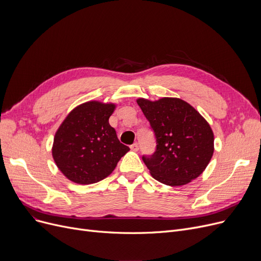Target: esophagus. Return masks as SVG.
Listing matches in <instances>:
<instances>
[{"mask_svg":"<svg viewBox=\"0 0 261 261\" xmlns=\"http://www.w3.org/2000/svg\"><path fill=\"white\" fill-rule=\"evenodd\" d=\"M130 148H131L132 151H139V149H140V147H139V144H136V143L132 144V145L130 146Z\"/></svg>","mask_w":261,"mask_h":261,"instance_id":"esophagus-1","label":"esophagus"}]
</instances>
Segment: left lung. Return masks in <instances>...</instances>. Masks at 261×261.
Returning <instances> with one entry per match:
<instances>
[{"label":"left lung","mask_w":261,"mask_h":261,"mask_svg":"<svg viewBox=\"0 0 261 261\" xmlns=\"http://www.w3.org/2000/svg\"><path fill=\"white\" fill-rule=\"evenodd\" d=\"M136 101L156 141L154 153L142 158L151 175L169 186H182L197 179L214 153V133L208 122L180 98Z\"/></svg>","instance_id":"left-lung-1"}]
</instances>
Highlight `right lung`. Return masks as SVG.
I'll list each match as a JSON object with an SVG mask.
<instances>
[{
	"label": "right lung",
	"instance_id": "add662e5",
	"mask_svg": "<svg viewBox=\"0 0 261 261\" xmlns=\"http://www.w3.org/2000/svg\"><path fill=\"white\" fill-rule=\"evenodd\" d=\"M115 105L88 101L76 107L55 134L53 158L77 184L97 183L115 169L130 148L119 142L109 117Z\"/></svg>",
	"mask_w": 261,
	"mask_h": 261
}]
</instances>
